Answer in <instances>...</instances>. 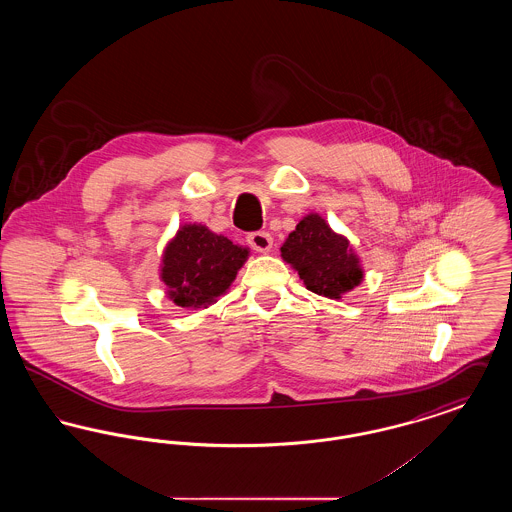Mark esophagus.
Returning <instances> with one entry per match:
<instances>
[{
  "label": "esophagus",
  "instance_id": "esophagus-1",
  "mask_svg": "<svg viewBox=\"0 0 512 512\" xmlns=\"http://www.w3.org/2000/svg\"><path fill=\"white\" fill-rule=\"evenodd\" d=\"M247 244L259 253H268L272 249V236L268 232H251L247 236Z\"/></svg>",
  "mask_w": 512,
  "mask_h": 512
}]
</instances>
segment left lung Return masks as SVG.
I'll list each match as a JSON object with an SVG mask.
<instances>
[{"label": "left lung", "instance_id": "left-lung-1", "mask_svg": "<svg viewBox=\"0 0 512 512\" xmlns=\"http://www.w3.org/2000/svg\"><path fill=\"white\" fill-rule=\"evenodd\" d=\"M280 251L307 290L318 295L340 299L363 282V267L349 240L336 234L318 213L299 220Z\"/></svg>", "mask_w": 512, "mask_h": 512}]
</instances>
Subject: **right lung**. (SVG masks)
<instances>
[{
	"label": "right lung",
	"mask_w": 512,
	"mask_h": 512,
	"mask_svg": "<svg viewBox=\"0 0 512 512\" xmlns=\"http://www.w3.org/2000/svg\"><path fill=\"white\" fill-rule=\"evenodd\" d=\"M247 255V247L232 244L203 224H184L165 247L161 280L178 307H209L236 280Z\"/></svg>",
	"instance_id": "add662e5"
}]
</instances>
